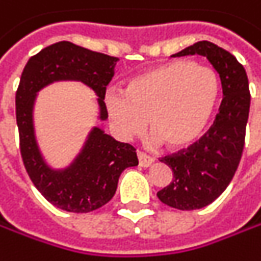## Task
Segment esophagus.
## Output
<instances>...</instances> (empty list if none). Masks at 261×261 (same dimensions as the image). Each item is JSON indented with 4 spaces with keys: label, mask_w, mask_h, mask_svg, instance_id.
Returning <instances> with one entry per match:
<instances>
[{
    "label": "esophagus",
    "mask_w": 261,
    "mask_h": 261,
    "mask_svg": "<svg viewBox=\"0 0 261 261\" xmlns=\"http://www.w3.org/2000/svg\"><path fill=\"white\" fill-rule=\"evenodd\" d=\"M138 162H139V166L148 167V166L154 163V159L150 157V155H147V154H144V152H141V151H138Z\"/></svg>",
    "instance_id": "esophagus-1"
}]
</instances>
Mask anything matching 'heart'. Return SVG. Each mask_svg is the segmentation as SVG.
Listing matches in <instances>:
<instances>
[{"label": "heart", "mask_w": 261, "mask_h": 261, "mask_svg": "<svg viewBox=\"0 0 261 261\" xmlns=\"http://www.w3.org/2000/svg\"><path fill=\"white\" fill-rule=\"evenodd\" d=\"M222 97L216 70L189 60L155 66L130 77L123 95L107 94L106 110L116 134L132 138L147 124L151 142L182 150L198 141L212 123Z\"/></svg>", "instance_id": "heart-1"}]
</instances>
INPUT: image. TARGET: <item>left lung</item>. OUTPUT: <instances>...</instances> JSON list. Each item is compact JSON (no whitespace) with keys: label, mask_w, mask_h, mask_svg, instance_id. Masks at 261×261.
<instances>
[{"label":"left lung","mask_w":261,"mask_h":261,"mask_svg":"<svg viewBox=\"0 0 261 261\" xmlns=\"http://www.w3.org/2000/svg\"><path fill=\"white\" fill-rule=\"evenodd\" d=\"M202 56L219 73L223 99L213 126L187 150L164 157L173 180L157 192L162 202L177 210H197L215 201L226 189L241 160L250 113L245 69L226 49L200 41L172 57Z\"/></svg>","instance_id":"obj_1"}]
</instances>
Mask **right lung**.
<instances>
[{
  "label": "right lung",
  "instance_id": "1",
  "mask_svg": "<svg viewBox=\"0 0 261 261\" xmlns=\"http://www.w3.org/2000/svg\"><path fill=\"white\" fill-rule=\"evenodd\" d=\"M117 57L61 41L41 49L24 66L16 92L20 152L33 185L57 208L89 213L110 201L124 169L138 164L135 148L92 126L81 151L63 169L49 166L36 141L33 110L38 92L54 82H81L97 95L98 119H107L106 88Z\"/></svg>",
  "mask_w": 261,
  "mask_h": 261
}]
</instances>
